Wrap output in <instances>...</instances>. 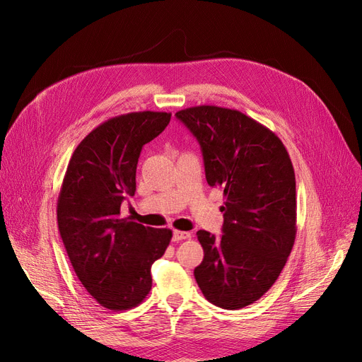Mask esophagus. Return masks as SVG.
Instances as JSON below:
<instances>
[{
    "instance_id": "34e87169",
    "label": "esophagus",
    "mask_w": 362,
    "mask_h": 362,
    "mask_svg": "<svg viewBox=\"0 0 362 362\" xmlns=\"http://www.w3.org/2000/svg\"><path fill=\"white\" fill-rule=\"evenodd\" d=\"M191 236H192V235L189 233V232H180V230H175V232H173V240H175V242H180V240H183V239H189Z\"/></svg>"
}]
</instances>
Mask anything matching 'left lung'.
I'll use <instances>...</instances> for the list:
<instances>
[{
	"label": "left lung",
	"mask_w": 362,
	"mask_h": 362,
	"mask_svg": "<svg viewBox=\"0 0 362 362\" xmlns=\"http://www.w3.org/2000/svg\"><path fill=\"white\" fill-rule=\"evenodd\" d=\"M197 138L206 182L226 197L223 235L198 230L204 259L194 274L224 310L251 305L283 270L296 236V182L283 142L238 110L199 105L176 112Z\"/></svg>",
	"instance_id": "obj_1"
}]
</instances>
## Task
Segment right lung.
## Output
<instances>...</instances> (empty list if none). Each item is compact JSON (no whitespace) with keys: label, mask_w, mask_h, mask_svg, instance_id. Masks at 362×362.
Wrapping results in <instances>:
<instances>
[{"label":"right lung","mask_w":362,"mask_h":362,"mask_svg":"<svg viewBox=\"0 0 362 362\" xmlns=\"http://www.w3.org/2000/svg\"><path fill=\"white\" fill-rule=\"evenodd\" d=\"M170 112L139 111L112 117L74 149L57 202V221L71 267L107 310H130L152 286L151 265L161 258L171 230L152 229L120 206L136 191L142 146L170 123Z\"/></svg>","instance_id":"right-lung-1"}]
</instances>
